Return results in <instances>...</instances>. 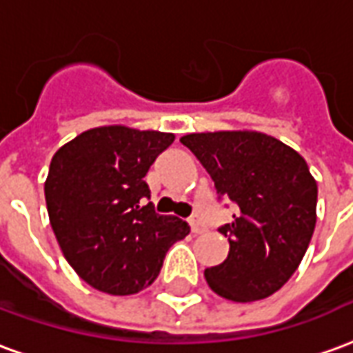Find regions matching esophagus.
Instances as JSON below:
<instances>
[{
    "mask_svg": "<svg viewBox=\"0 0 353 353\" xmlns=\"http://www.w3.org/2000/svg\"><path fill=\"white\" fill-rule=\"evenodd\" d=\"M189 225H191V230L194 232V234H199V232H202V230L206 229V227H204V223H202V219H200L199 215H192L191 219H189Z\"/></svg>",
    "mask_w": 353,
    "mask_h": 353,
    "instance_id": "esophagus-1",
    "label": "esophagus"
}]
</instances>
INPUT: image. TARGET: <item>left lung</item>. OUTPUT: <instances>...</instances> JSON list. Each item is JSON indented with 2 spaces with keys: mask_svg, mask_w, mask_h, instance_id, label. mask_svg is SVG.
Returning <instances> with one entry per match:
<instances>
[{
  "mask_svg": "<svg viewBox=\"0 0 353 353\" xmlns=\"http://www.w3.org/2000/svg\"><path fill=\"white\" fill-rule=\"evenodd\" d=\"M206 168L217 199L236 206L219 227L221 265L206 268L217 295L252 303L272 295L301 265L316 227L318 185L301 154L261 132H204L179 139Z\"/></svg>",
  "mask_w": 353,
  "mask_h": 353,
  "instance_id": "8db88e82",
  "label": "left lung"
}]
</instances>
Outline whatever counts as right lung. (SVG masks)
<instances>
[{
	"instance_id": "add662e5",
	"label": "right lung",
	"mask_w": 353,
	"mask_h": 353,
	"mask_svg": "<svg viewBox=\"0 0 353 353\" xmlns=\"http://www.w3.org/2000/svg\"><path fill=\"white\" fill-rule=\"evenodd\" d=\"M174 134L100 126L52 157L45 181L50 227L65 261L88 285L134 295L161 272L170 245L189 225L154 212L143 181Z\"/></svg>"
}]
</instances>
